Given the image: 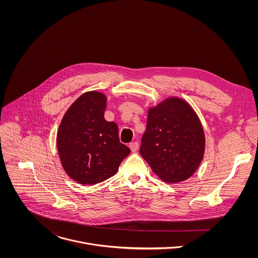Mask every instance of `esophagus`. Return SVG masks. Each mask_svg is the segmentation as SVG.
<instances>
[{
    "mask_svg": "<svg viewBox=\"0 0 258 258\" xmlns=\"http://www.w3.org/2000/svg\"><path fill=\"white\" fill-rule=\"evenodd\" d=\"M129 147L132 150V152H137L139 149V143L137 141H134L129 144Z\"/></svg>",
    "mask_w": 258,
    "mask_h": 258,
    "instance_id": "obj_1",
    "label": "esophagus"
}]
</instances>
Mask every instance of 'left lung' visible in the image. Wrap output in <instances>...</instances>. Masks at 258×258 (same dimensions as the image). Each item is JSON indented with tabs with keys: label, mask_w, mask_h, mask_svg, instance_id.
Here are the masks:
<instances>
[{
	"label": "left lung",
	"mask_w": 258,
	"mask_h": 258,
	"mask_svg": "<svg viewBox=\"0 0 258 258\" xmlns=\"http://www.w3.org/2000/svg\"><path fill=\"white\" fill-rule=\"evenodd\" d=\"M202 123L191 106L169 97L148 111L140 154L164 182L176 184L194 175L205 154Z\"/></svg>",
	"instance_id": "left-lung-1"
}]
</instances>
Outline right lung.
<instances>
[{
	"label": "right lung",
	"mask_w": 258,
	"mask_h": 258,
	"mask_svg": "<svg viewBox=\"0 0 258 258\" xmlns=\"http://www.w3.org/2000/svg\"><path fill=\"white\" fill-rule=\"evenodd\" d=\"M106 96L98 91L80 95L66 112L56 137L67 174L82 184L114 176L130 149L119 141L118 126L104 119Z\"/></svg>",
	"instance_id": "1"
}]
</instances>
